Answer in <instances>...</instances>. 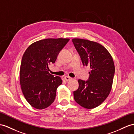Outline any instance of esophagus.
Listing matches in <instances>:
<instances>
[{
    "label": "esophagus",
    "mask_w": 134,
    "mask_h": 134,
    "mask_svg": "<svg viewBox=\"0 0 134 134\" xmlns=\"http://www.w3.org/2000/svg\"><path fill=\"white\" fill-rule=\"evenodd\" d=\"M64 80L67 81H70L71 80H72V78H71L69 76H64Z\"/></svg>",
    "instance_id": "34e87169"
}]
</instances>
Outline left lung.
Wrapping results in <instances>:
<instances>
[{
  "label": "left lung",
  "instance_id": "1",
  "mask_svg": "<svg viewBox=\"0 0 134 134\" xmlns=\"http://www.w3.org/2000/svg\"><path fill=\"white\" fill-rule=\"evenodd\" d=\"M72 42L84 66L90 67L87 81L79 80V88L74 92L75 101L82 107L93 109L108 97L115 72L114 61L106 48L94 41L73 38Z\"/></svg>",
  "mask_w": 134,
  "mask_h": 134
}]
</instances>
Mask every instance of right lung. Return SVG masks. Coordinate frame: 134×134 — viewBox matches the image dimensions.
<instances>
[{
    "mask_svg": "<svg viewBox=\"0 0 134 134\" xmlns=\"http://www.w3.org/2000/svg\"><path fill=\"white\" fill-rule=\"evenodd\" d=\"M69 38H46L36 41L27 48L22 58L20 83L26 100L32 107L44 109L51 105L57 88L62 83L59 76L49 73L58 54Z\"/></svg>",
    "mask_w": 134,
    "mask_h": 134,
    "instance_id": "add662e5",
    "label": "right lung"
}]
</instances>
